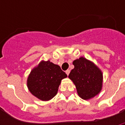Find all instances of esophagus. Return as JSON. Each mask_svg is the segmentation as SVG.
<instances>
[{
    "instance_id": "34e87169",
    "label": "esophagus",
    "mask_w": 125,
    "mask_h": 125,
    "mask_svg": "<svg viewBox=\"0 0 125 125\" xmlns=\"http://www.w3.org/2000/svg\"><path fill=\"white\" fill-rule=\"evenodd\" d=\"M65 73H66L67 75H69V73H70V70L69 69H67V70L65 71Z\"/></svg>"
}]
</instances>
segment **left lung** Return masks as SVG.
I'll list each match as a JSON object with an SVG mask.
<instances>
[{"mask_svg":"<svg viewBox=\"0 0 125 125\" xmlns=\"http://www.w3.org/2000/svg\"><path fill=\"white\" fill-rule=\"evenodd\" d=\"M74 68L69 74L74 82L78 95L87 100L95 97L101 91L103 84V74L93 63L81 57L73 62Z\"/></svg>","mask_w":125,"mask_h":125,"instance_id":"obj_1","label":"left lung"}]
</instances>
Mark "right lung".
<instances>
[{
  "mask_svg": "<svg viewBox=\"0 0 125 125\" xmlns=\"http://www.w3.org/2000/svg\"><path fill=\"white\" fill-rule=\"evenodd\" d=\"M66 77L60 66L50 61L42 62L31 71L27 85L35 97L42 101H49L56 95L61 81Z\"/></svg>",
  "mask_w": 125,
  "mask_h": 125,
  "instance_id": "add662e5",
  "label": "right lung"
}]
</instances>
